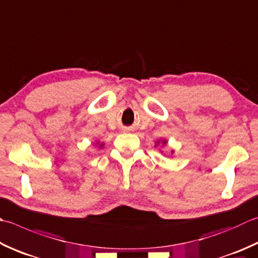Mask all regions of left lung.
Returning <instances> with one entry per match:
<instances>
[{
	"mask_svg": "<svg viewBox=\"0 0 258 258\" xmlns=\"http://www.w3.org/2000/svg\"><path fill=\"white\" fill-rule=\"evenodd\" d=\"M160 143H162V145H165V144H166V141H165V140H162V141H158V142H156V144H155V146L158 145V144H160ZM171 153H173V151H171Z\"/></svg>",
	"mask_w": 258,
	"mask_h": 258,
	"instance_id": "obj_1",
	"label": "left lung"
}]
</instances>
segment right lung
I'll return each instance as SVG.
<instances>
[{
	"mask_svg": "<svg viewBox=\"0 0 258 258\" xmlns=\"http://www.w3.org/2000/svg\"><path fill=\"white\" fill-rule=\"evenodd\" d=\"M97 144H99V143H97ZM103 146H104V144L102 143V144H100V145H99V148H103Z\"/></svg>",
	"mask_w": 258,
	"mask_h": 258,
	"instance_id": "obj_1",
	"label": "right lung"
}]
</instances>
